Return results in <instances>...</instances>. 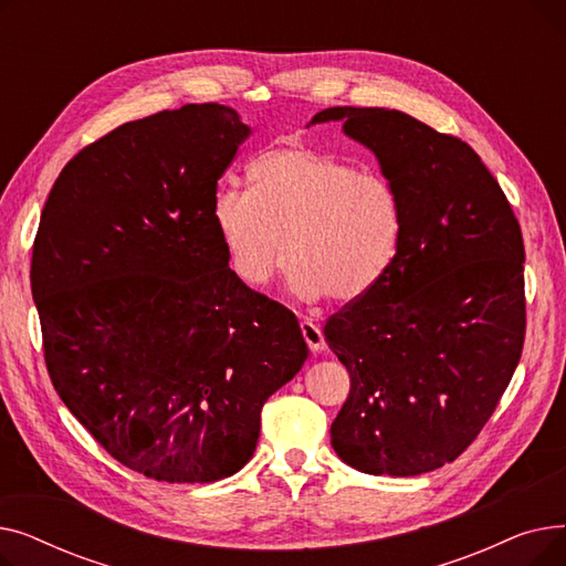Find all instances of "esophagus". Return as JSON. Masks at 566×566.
<instances>
[{
    "instance_id": "obj_1",
    "label": "esophagus",
    "mask_w": 566,
    "mask_h": 566,
    "mask_svg": "<svg viewBox=\"0 0 566 566\" xmlns=\"http://www.w3.org/2000/svg\"><path fill=\"white\" fill-rule=\"evenodd\" d=\"M301 333H303L307 346H310L314 353L323 350V346H325L323 333H321V328H318V325H316L312 318H305V321L301 323Z\"/></svg>"
}]
</instances>
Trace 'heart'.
<instances>
[{
    "instance_id": "1",
    "label": "heart",
    "mask_w": 566,
    "mask_h": 566,
    "mask_svg": "<svg viewBox=\"0 0 566 566\" xmlns=\"http://www.w3.org/2000/svg\"><path fill=\"white\" fill-rule=\"evenodd\" d=\"M250 190H218L211 220L231 273L259 289L291 256L286 282L303 301L331 293L337 303L367 295L397 259L403 208L397 190L374 174L286 146L248 169Z\"/></svg>"
}]
</instances>
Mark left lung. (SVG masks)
Masks as SVG:
<instances>
[{"instance_id":"left-lung-1","label":"left lung","mask_w":566,"mask_h":566,"mask_svg":"<svg viewBox=\"0 0 566 566\" xmlns=\"http://www.w3.org/2000/svg\"><path fill=\"white\" fill-rule=\"evenodd\" d=\"M401 201L395 263L323 335L350 374L331 427L337 457L412 478L454 461L489 422L525 337L523 235L493 174L459 137L406 112L328 107Z\"/></svg>"}]
</instances>
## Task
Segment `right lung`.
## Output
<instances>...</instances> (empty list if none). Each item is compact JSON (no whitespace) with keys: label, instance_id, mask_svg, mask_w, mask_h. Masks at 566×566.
Segmentation results:
<instances>
[{"label":"right lung","instance_id":"right-lung-1","mask_svg":"<svg viewBox=\"0 0 566 566\" xmlns=\"http://www.w3.org/2000/svg\"><path fill=\"white\" fill-rule=\"evenodd\" d=\"M252 135L184 105L118 126L62 169L32 256L56 395L118 463L211 484L254 454L261 408L305 365L298 318L238 280L211 220Z\"/></svg>","mask_w":566,"mask_h":566}]
</instances>
